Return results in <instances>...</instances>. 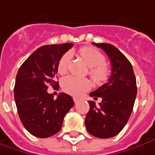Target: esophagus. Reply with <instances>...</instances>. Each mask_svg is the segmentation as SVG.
Listing matches in <instances>:
<instances>
[{
	"mask_svg": "<svg viewBox=\"0 0 155 155\" xmlns=\"http://www.w3.org/2000/svg\"><path fill=\"white\" fill-rule=\"evenodd\" d=\"M74 102L75 104H77L78 102H79V98H76V97H74Z\"/></svg>",
	"mask_w": 155,
	"mask_h": 155,
	"instance_id": "1",
	"label": "esophagus"
}]
</instances>
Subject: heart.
I'll return each mask as SVG.
<instances>
[{"mask_svg": "<svg viewBox=\"0 0 155 155\" xmlns=\"http://www.w3.org/2000/svg\"><path fill=\"white\" fill-rule=\"evenodd\" d=\"M80 54L90 67V75L97 83L106 82L110 76V69L105 63L104 54L97 49L91 47H84L80 49ZM72 58L70 51L65 52L60 58L58 64V72L64 74L69 69V62ZM91 84L87 79H81L73 75L65 77L62 81L64 91L73 96H81L91 88Z\"/></svg>", "mask_w": 155, "mask_h": 155, "instance_id": "b5f03b06", "label": "heart"}]
</instances>
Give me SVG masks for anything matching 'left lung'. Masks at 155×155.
I'll return each instance as SVG.
<instances>
[{
	"mask_svg": "<svg viewBox=\"0 0 155 155\" xmlns=\"http://www.w3.org/2000/svg\"><path fill=\"white\" fill-rule=\"evenodd\" d=\"M104 50L111 63L112 73L105 83L90 93L94 99L102 98L99 105L88 101L89 112L85 120L87 131L99 138H109L119 134L126 126L132 112L137 81L132 65L116 47L108 43H92Z\"/></svg>",
	"mask_w": 155,
	"mask_h": 155,
	"instance_id": "8db88e82",
	"label": "left lung"
}]
</instances>
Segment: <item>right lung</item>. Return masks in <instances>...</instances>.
I'll return each instance as SVG.
<instances>
[{"instance_id": "obj_1", "label": "right lung", "mask_w": 155, "mask_h": 155, "mask_svg": "<svg viewBox=\"0 0 155 155\" xmlns=\"http://www.w3.org/2000/svg\"><path fill=\"white\" fill-rule=\"evenodd\" d=\"M73 47L72 43L47 45L34 51L21 65L16 76L14 98L22 124L30 134L46 138L58 133L64 116L74 106L73 98L61 92L54 99L47 92L56 81L60 58Z\"/></svg>"}]
</instances>
